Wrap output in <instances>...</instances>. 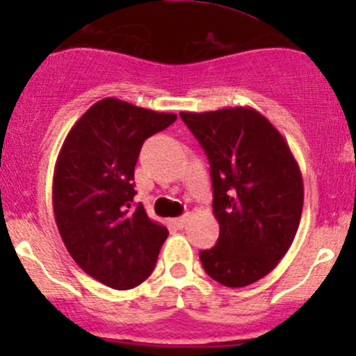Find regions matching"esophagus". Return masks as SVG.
Wrapping results in <instances>:
<instances>
[{
	"instance_id": "esophagus-1",
	"label": "esophagus",
	"mask_w": 356,
	"mask_h": 356,
	"mask_svg": "<svg viewBox=\"0 0 356 356\" xmlns=\"http://www.w3.org/2000/svg\"><path fill=\"white\" fill-rule=\"evenodd\" d=\"M188 220H189V215H182V217H179V218H174V220H172V222H174V224L175 225H177V227H184V225L186 224H188Z\"/></svg>"
}]
</instances>
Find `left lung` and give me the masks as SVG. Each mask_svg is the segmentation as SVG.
Here are the masks:
<instances>
[{"label": "left lung", "mask_w": 356, "mask_h": 356, "mask_svg": "<svg viewBox=\"0 0 356 356\" xmlns=\"http://www.w3.org/2000/svg\"><path fill=\"white\" fill-rule=\"evenodd\" d=\"M210 161L217 245L200 251L204 272L245 288L288 253L303 210V177L281 132L250 106L182 111Z\"/></svg>", "instance_id": "left-lung-1"}]
</instances>
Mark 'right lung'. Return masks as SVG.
<instances>
[{"mask_svg":"<svg viewBox=\"0 0 356 356\" xmlns=\"http://www.w3.org/2000/svg\"><path fill=\"white\" fill-rule=\"evenodd\" d=\"M175 118L105 98L75 122L56 158L53 210L63 245L86 274L108 288L146 281L168 236L141 203L132 204V181L145 139Z\"/></svg>","mask_w":356,"mask_h":356,"instance_id":"1","label":"right lung"}]
</instances>
